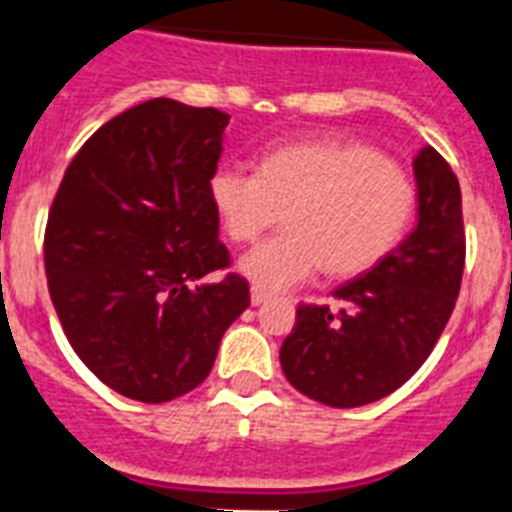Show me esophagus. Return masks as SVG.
I'll list each match as a JSON object with an SVG mask.
<instances>
[{"label":"esophagus","instance_id":"34e87169","mask_svg":"<svg viewBox=\"0 0 512 512\" xmlns=\"http://www.w3.org/2000/svg\"><path fill=\"white\" fill-rule=\"evenodd\" d=\"M268 292H263V289H257V287H252V305H263V303H268Z\"/></svg>","mask_w":512,"mask_h":512}]
</instances>
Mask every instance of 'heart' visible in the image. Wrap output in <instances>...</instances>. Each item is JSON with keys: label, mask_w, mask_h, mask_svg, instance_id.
<instances>
[{"label": "heart", "mask_w": 512, "mask_h": 512, "mask_svg": "<svg viewBox=\"0 0 512 512\" xmlns=\"http://www.w3.org/2000/svg\"><path fill=\"white\" fill-rule=\"evenodd\" d=\"M209 199L233 241H255L281 220L289 228L241 257L263 292L313 279L356 276L380 263L414 215V183L396 162L350 140H303L271 148L257 172L220 164Z\"/></svg>", "instance_id": "1"}]
</instances>
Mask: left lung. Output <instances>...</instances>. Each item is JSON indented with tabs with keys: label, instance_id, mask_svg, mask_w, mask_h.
I'll return each mask as SVG.
<instances>
[{
	"label": "left lung",
	"instance_id": "1",
	"mask_svg": "<svg viewBox=\"0 0 512 512\" xmlns=\"http://www.w3.org/2000/svg\"><path fill=\"white\" fill-rule=\"evenodd\" d=\"M414 180V231L374 268L337 287V308L297 305L281 369L319 404L353 409L401 388L452 316L465 268L460 183L430 146L414 156Z\"/></svg>",
	"mask_w": 512,
	"mask_h": 512
}]
</instances>
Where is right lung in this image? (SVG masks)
<instances>
[{
	"label": "right lung",
	"instance_id": "right-lung-1",
	"mask_svg": "<svg viewBox=\"0 0 512 512\" xmlns=\"http://www.w3.org/2000/svg\"><path fill=\"white\" fill-rule=\"evenodd\" d=\"M231 116L146 100L92 135L52 201L44 271L71 348L100 382L164 404L207 380L249 308L217 239L209 177Z\"/></svg>",
	"mask_w": 512,
	"mask_h": 512
}]
</instances>
